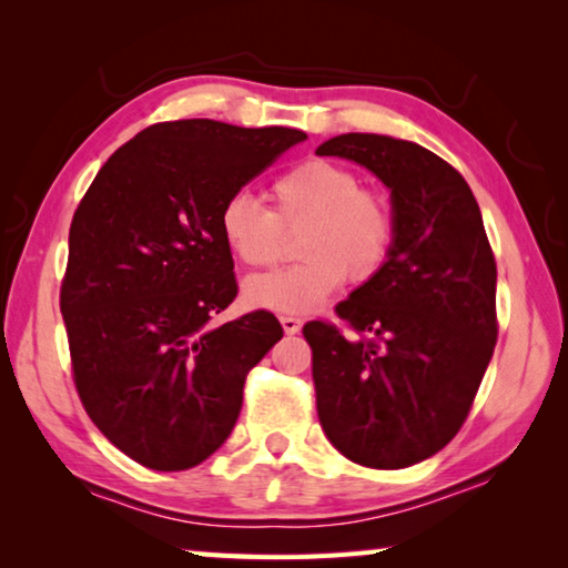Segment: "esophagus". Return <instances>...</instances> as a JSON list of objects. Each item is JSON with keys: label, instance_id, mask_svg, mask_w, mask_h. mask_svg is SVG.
<instances>
[{"label": "esophagus", "instance_id": "34e87169", "mask_svg": "<svg viewBox=\"0 0 568 568\" xmlns=\"http://www.w3.org/2000/svg\"><path fill=\"white\" fill-rule=\"evenodd\" d=\"M281 323H283V331L291 333V335H295L297 331L303 328V321L297 318V315H281Z\"/></svg>", "mask_w": 568, "mask_h": 568}]
</instances>
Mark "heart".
Instances as JSON below:
<instances>
[{"label":"heart","mask_w":568,"mask_h":568,"mask_svg":"<svg viewBox=\"0 0 568 568\" xmlns=\"http://www.w3.org/2000/svg\"><path fill=\"white\" fill-rule=\"evenodd\" d=\"M273 210L233 195L220 210V235L240 263L273 267L287 253L285 230H303L301 255L287 271L250 277L245 297L275 313H307L328 301L345 277L368 281L396 243V210L358 172L328 158H307L271 182Z\"/></svg>","instance_id":"obj_1"}]
</instances>
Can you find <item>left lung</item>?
Here are the masks:
<instances>
[{
    "instance_id": "left-lung-1",
    "label": "left lung",
    "mask_w": 568,
    "mask_h": 568,
    "mask_svg": "<svg viewBox=\"0 0 568 568\" xmlns=\"http://www.w3.org/2000/svg\"><path fill=\"white\" fill-rule=\"evenodd\" d=\"M358 162L390 187L396 243L386 265L311 321L321 426L365 468L438 454L474 406L498 338L496 257L464 175L416 142L348 132L315 150Z\"/></svg>"
}]
</instances>
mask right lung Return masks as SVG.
Listing matches in <instances>:
<instances>
[{
  "label": "right lung",
  "mask_w": 568,
  "mask_h": 568,
  "mask_svg": "<svg viewBox=\"0 0 568 568\" xmlns=\"http://www.w3.org/2000/svg\"><path fill=\"white\" fill-rule=\"evenodd\" d=\"M305 132L158 122L104 162L74 210L60 311L72 381L110 444L185 470L225 444L253 365L283 338L273 313L210 325L235 301L220 210Z\"/></svg>",
  "instance_id": "add662e5"
}]
</instances>
